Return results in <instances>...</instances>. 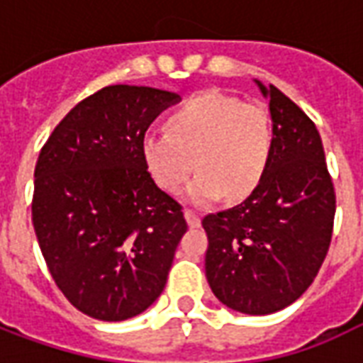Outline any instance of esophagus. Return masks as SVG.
Here are the masks:
<instances>
[{
  "label": "esophagus",
  "mask_w": 363,
  "mask_h": 363,
  "mask_svg": "<svg viewBox=\"0 0 363 363\" xmlns=\"http://www.w3.org/2000/svg\"><path fill=\"white\" fill-rule=\"evenodd\" d=\"M184 218L189 221L190 228H198V225H200V216H198L194 210H186V212H184Z\"/></svg>",
  "instance_id": "esophagus-1"
}]
</instances>
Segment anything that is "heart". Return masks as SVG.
<instances>
[{
  "label": "heart",
  "mask_w": 363,
  "mask_h": 363,
  "mask_svg": "<svg viewBox=\"0 0 363 363\" xmlns=\"http://www.w3.org/2000/svg\"><path fill=\"white\" fill-rule=\"evenodd\" d=\"M274 122L262 103L206 91L169 116L167 132H150L142 143L151 177L177 192L194 169L186 196L208 204L225 194L241 200L259 186L274 153Z\"/></svg>",
  "instance_id": "obj_1"
}]
</instances>
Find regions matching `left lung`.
<instances>
[{
  "mask_svg": "<svg viewBox=\"0 0 363 363\" xmlns=\"http://www.w3.org/2000/svg\"><path fill=\"white\" fill-rule=\"evenodd\" d=\"M260 91L270 96L276 134L270 167L245 202L202 220L208 284L221 303L247 315L280 311L311 286L336 212L315 122L278 87Z\"/></svg>",
  "mask_w": 363,
  "mask_h": 363,
  "instance_id": "8db88e82",
  "label": "left lung"
}]
</instances>
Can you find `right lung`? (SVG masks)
<instances>
[{
    "label": "right lung",
    "mask_w": 363,
    "mask_h": 363,
    "mask_svg": "<svg viewBox=\"0 0 363 363\" xmlns=\"http://www.w3.org/2000/svg\"><path fill=\"white\" fill-rule=\"evenodd\" d=\"M177 101L171 91L108 85L75 104L40 150L30 206L36 239L56 286L93 319L145 311L189 229L142 151L151 122Z\"/></svg>",
    "instance_id": "obj_1"
}]
</instances>
